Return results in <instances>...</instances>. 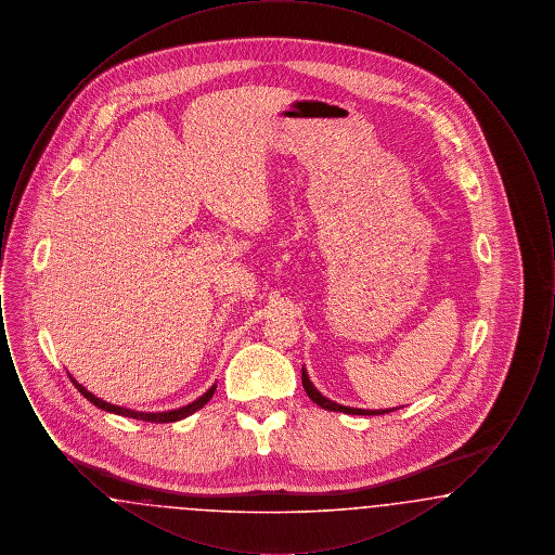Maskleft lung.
I'll use <instances>...</instances> for the list:
<instances>
[{"mask_svg": "<svg viewBox=\"0 0 555 555\" xmlns=\"http://www.w3.org/2000/svg\"><path fill=\"white\" fill-rule=\"evenodd\" d=\"M301 383H304V389H306L308 397H310V399H312L317 405L324 408V410H331V412L362 414V416H378V414H389V412H393V410H358V408H345V405H339V403H335V401L326 399V397L322 396V393H318L317 387L310 383V378H308L306 370H301Z\"/></svg>", "mask_w": 555, "mask_h": 555, "instance_id": "obj_1", "label": "left lung"}]
</instances>
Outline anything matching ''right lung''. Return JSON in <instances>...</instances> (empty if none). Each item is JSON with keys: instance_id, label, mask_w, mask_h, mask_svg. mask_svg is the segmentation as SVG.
I'll use <instances>...</instances> for the list:
<instances>
[{"instance_id": "right-lung-1", "label": "right lung", "mask_w": 555, "mask_h": 555, "mask_svg": "<svg viewBox=\"0 0 555 555\" xmlns=\"http://www.w3.org/2000/svg\"><path fill=\"white\" fill-rule=\"evenodd\" d=\"M73 383H75V387L79 389L80 396L87 397L93 405H98V408H102V410H106V412H114V414H120V416H129V418H137V421H145V423H177V421H183L186 416H191L193 412H197V410H202L208 401H210L211 396H214V391H216V385L210 387L204 396L199 397V399H195L193 403H189L185 408H179V410H172V412H162V414H145V412H134V410H127V408H118V405H112V403H107L104 399H100V397L91 396L82 385H79L75 378H70Z\"/></svg>"}]
</instances>
